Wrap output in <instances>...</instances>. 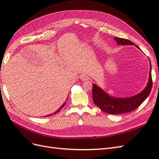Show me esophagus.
<instances>
[{
  "label": "esophagus",
  "instance_id": "obj_1",
  "mask_svg": "<svg viewBox=\"0 0 159 159\" xmlns=\"http://www.w3.org/2000/svg\"><path fill=\"white\" fill-rule=\"evenodd\" d=\"M81 80H83V81L87 80H88V76L86 75H82L81 77Z\"/></svg>",
  "mask_w": 159,
  "mask_h": 159
}]
</instances>
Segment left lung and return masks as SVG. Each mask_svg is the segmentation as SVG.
Returning <instances> with one entry per match:
<instances>
[{"label":"left lung","mask_w":159,"mask_h":159,"mask_svg":"<svg viewBox=\"0 0 159 159\" xmlns=\"http://www.w3.org/2000/svg\"><path fill=\"white\" fill-rule=\"evenodd\" d=\"M114 40H116L118 45H134L139 48V46H136L133 42L129 40L121 38H114ZM150 65L148 84L146 88L141 93L130 98H114L105 93L98 85L93 84L92 98L94 103L103 111L112 115L123 114L131 112L136 109L147 99L152 89V81L151 76V64Z\"/></svg>","instance_id":"left-lung-1"}]
</instances>
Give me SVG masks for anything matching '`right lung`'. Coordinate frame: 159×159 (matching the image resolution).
<instances>
[{
	"label": "right lung",
	"mask_w": 159,
	"mask_h": 159,
	"mask_svg": "<svg viewBox=\"0 0 159 159\" xmlns=\"http://www.w3.org/2000/svg\"><path fill=\"white\" fill-rule=\"evenodd\" d=\"M67 99H68V98H67ZM66 102H65V103H64L63 105H62L61 106V107H60L58 109H57L56 112H54V113H52V114H50V115H46V117H48V116H50V115H54V114H56V113H58V112H59V111H60V110H61V109L62 107H63L64 106V105H66Z\"/></svg>",
	"instance_id": "right-lung-1"
}]
</instances>
